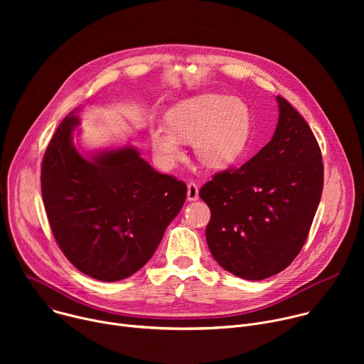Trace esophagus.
Wrapping results in <instances>:
<instances>
[{
    "instance_id": "esophagus-1",
    "label": "esophagus",
    "mask_w": 364,
    "mask_h": 364,
    "mask_svg": "<svg viewBox=\"0 0 364 364\" xmlns=\"http://www.w3.org/2000/svg\"><path fill=\"white\" fill-rule=\"evenodd\" d=\"M197 198H198V187H197L196 183L190 181V183L187 184V200L194 201V200H197Z\"/></svg>"
}]
</instances>
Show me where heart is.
Wrapping results in <instances>:
<instances>
[{"instance_id": "obj_1", "label": "heart", "mask_w": 364, "mask_h": 364, "mask_svg": "<svg viewBox=\"0 0 364 364\" xmlns=\"http://www.w3.org/2000/svg\"><path fill=\"white\" fill-rule=\"evenodd\" d=\"M167 125H154L151 145L164 166L183 155V144L193 142L197 160L210 168L236 163L246 149L250 134L249 109L240 99L200 95L176 103L167 111Z\"/></svg>"}]
</instances>
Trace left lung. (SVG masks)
<instances>
[{"label":"left lung","instance_id":"left-lung-1","mask_svg":"<svg viewBox=\"0 0 364 364\" xmlns=\"http://www.w3.org/2000/svg\"><path fill=\"white\" fill-rule=\"evenodd\" d=\"M272 139L239 168L216 174L200 197L212 218L205 240L230 274L259 281L296 257L320 204L324 167L320 145L291 103L277 96Z\"/></svg>","mask_w":364,"mask_h":364}]
</instances>
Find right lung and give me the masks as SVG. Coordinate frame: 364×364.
<instances>
[{
  "instance_id": "add662e5",
  "label": "right lung",
  "mask_w": 364,
  "mask_h": 364,
  "mask_svg": "<svg viewBox=\"0 0 364 364\" xmlns=\"http://www.w3.org/2000/svg\"><path fill=\"white\" fill-rule=\"evenodd\" d=\"M79 109L46 148L41 194L55 239L85 275L115 282L139 271L180 213L187 186L155 171L132 145L82 155Z\"/></svg>"
}]
</instances>
